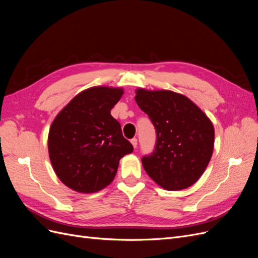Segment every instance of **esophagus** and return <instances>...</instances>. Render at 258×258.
<instances>
[{
    "mask_svg": "<svg viewBox=\"0 0 258 258\" xmlns=\"http://www.w3.org/2000/svg\"><path fill=\"white\" fill-rule=\"evenodd\" d=\"M130 142H131V144H132V146H134V147H135V148H137V146H138V140H137V139H136V138H134V139H132V140H131V141H130Z\"/></svg>",
    "mask_w": 258,
    "mask_h": 258,
    "instance_id": "1",
    "label": "esophagus"
}]
</instances>
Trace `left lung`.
<instances>
[{"instance_id": "obj_1", "label": "left lung", "mask_w": 258, "mask_h": 258, "mask_svg": "<svg viewBox=\"0 0 258 258\" xmlns=\"http://www.w3.org/2000/svg\"><path fill=\"white\" fill-rule=\"evenodd\" d=\"M135 99L157 134L154 153L142 158L146 173L167 190L188 188L204 174L212 157V121L182 93L138 88Z\"/></svg>"}]
</instances>
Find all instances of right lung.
I'll return each instance as SVG.
<instances>
[{"mask_svg":"<svg viewBox=\"0 0 258 258\" xmlns=\"http://www.w3.org/2000/svg\"><path fill=\"white\" fill-rule=\"evenodd\" d=\"M123 88L95 86L76 95L54 117L48 154L54 173L77 192H97L110 185L119 160L134 146L121 134L111 110Z\"/></svg>","mask_w":258,"mask_h":258,"instance_id":"1","label":"right lung"}]
</instances>
